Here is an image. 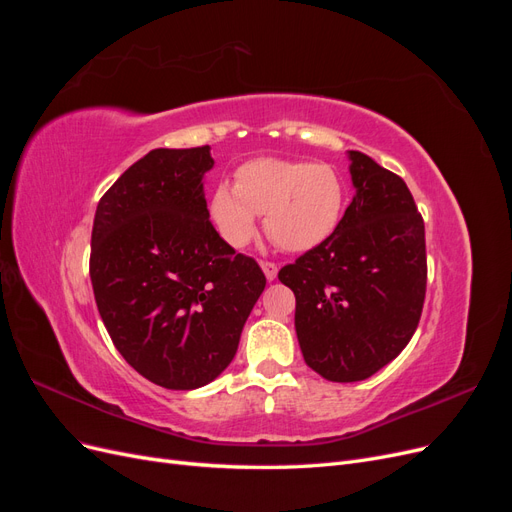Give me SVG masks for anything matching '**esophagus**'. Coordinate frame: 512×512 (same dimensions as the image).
Returning <instances> with one entry per match:
<instances>
[{
  "label": "esophagus",
  "instance_id": "obj_1",
  "mask_svg": "<svg viewBox=\"0 0 512 512\" xmlns=\"http://www.w3.org/2000/svg\"><path fill=\"white\" fill-rule=\"evenodd\" d=\"M260 267H262V271H265V275H267V280H269V282H271V280H275V277H277V265H275V262L262 260V262H260Z\"/></svg>",
  "mask_w": 512,
  "mask_h": 512
}]
</instances>
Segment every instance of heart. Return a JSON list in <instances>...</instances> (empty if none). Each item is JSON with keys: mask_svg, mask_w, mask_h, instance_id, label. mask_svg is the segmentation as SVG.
Masks as SVG:
<instances>
[{"mask_svg": "<svg viewBox=\"0 0 512 512\" xmlns=\"http://www.w3.org/2000/svg\"><path fill=\"white\" fill-rule=\"evenodd\" d=\"M344 209V181L333 166L277 158L241 164L237 185L220 183L211 196L213 220L235 247L254 239L258 215L267 213L269 237L282 250L307 252L333 235Z\"/></svg>", "mask_w": 512, "mask_h": 512, "instance_id": "obj_1", "label": "heart"}]
</instances>
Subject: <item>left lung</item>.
<instances>
[{"label": "left lung", "mask_w": 512, "mask_h": 512, "mask_svg": "<svg viewBox=\"0 0 512 512\" xmlns=\"http://www.w3.org/2000/svg\"><path fill=\"white\" fill-rule=\"evenodd\" d=\"M354 198L329 239L277 273L297 299L305 363L359 382L408 346L427 288L425 224L406 181L350 151Z\"/></svg>", "instance_id": "left-lung-1"}]
</instances>
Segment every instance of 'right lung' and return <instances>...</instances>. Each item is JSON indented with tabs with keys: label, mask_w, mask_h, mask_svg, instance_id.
<instances>
[{
	"label": "right lung",
	"mask_w": 512,
	"mask_h": 512,
	"mask_svg": "<svg viewBox=\"0 0 512 512\" xmlns=\"http://www.w3.org/2000/svg\"><path fill=\"white\" fill-rule=\"evenodd\" d=\"M209 145L153 149L100 198L89 275L104 327L138 374L173 391L218 378L267 277L209 220Z\"/></svg>",
	"instance_id": "obj_1"
}]
</instances>
